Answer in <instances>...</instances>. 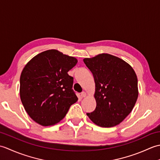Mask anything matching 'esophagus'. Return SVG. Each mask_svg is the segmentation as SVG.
<instances>
[{
	"instance_id": "obj_1",
	"label": "esophagus",
	"mask_w": 160,
	"mask_h": 160,
	"mask_svg": "<svg viewBox=\"0 0 160 160\" xmlns=\"http://www.w3.org/2000/svg\"><path fill=\"white\" fill-rule=\"evenodd\" d=\"M87 96V93L84 92V91H83V92H82L81 93V94H80V97H81V98H85Z\"/></svg>"
}]
</instances>
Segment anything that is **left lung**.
Wrapping results in <instances>:
<instances>
[{
    "mask_svg": "<svg viewBox=\"0 0 160 160\" xmlns=\"http://www.w3.org/2000/svg\"><path fill=\"white\" fill-rule=\"evenodd\" d=\"M83 61L93 73L96 84V109L87 115L99 127H115L128 116L136 102V73L127 62L108 53Z\"/></svg>",
    "mask_w": 160,
    "mask_h": 160,
    "instance_id": "left-lung-1",
    "label": "left lung"
}]
</instances>
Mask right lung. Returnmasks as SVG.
<instances>
[{
	"mask_svg": "<svg viewBox=\"0 0 160 160\" xmlns=\"http://www.w3.org/2000/svg\"><path fill=\"white\" fill-rule=\"evenodd\" d=\"M78 60L56 49L47 50L30 60L20 78V96L27 113L44 127L62 120L78 98L73 78L68 71Z\"/></svg>",
	"mask_w": 160,
	"mask_h": 160,
	"instance_id": "right-lung-1",
	"label": "right lung"
}]
</instances>
